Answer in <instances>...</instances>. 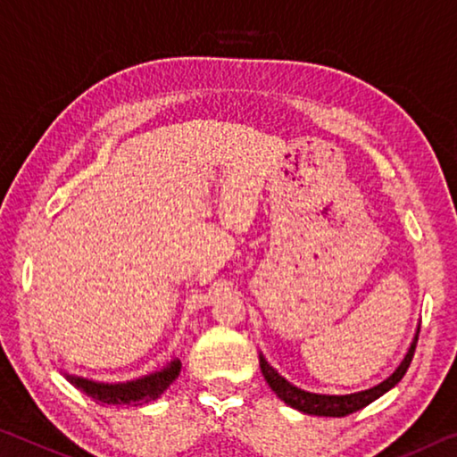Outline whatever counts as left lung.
Segmentation results:
<instances>
[{
	"label": "left lung",
	"mask_w": 457,
	"mask_h": 457,
	"mask_svg": "<svg viewBox=\"0 0 457 457\" xmlns=\"http://www.w3.org/2000/svg\"><path fill=\"white\" fill-rule=\"evenodd\" d=\"M417 339H419V325L407 353H404L401 364L395 368V372L388 374L385 380L378 382V385H374L366 390H358V393H350V395H320V393H309V390L295 386L287 378H282V376L274 370L270 364H268L262 353H260V370H262L268 386H270L280 401H285L288 407H293L301 412H307V415H317V417H345L368 407V404L374 403L376 398L386 395L390 388H395L398 382H401L404 372L409 370L412 356H415Z\"/></svg>",
	"instance_id": "left-lung-1"
}]
</instances>
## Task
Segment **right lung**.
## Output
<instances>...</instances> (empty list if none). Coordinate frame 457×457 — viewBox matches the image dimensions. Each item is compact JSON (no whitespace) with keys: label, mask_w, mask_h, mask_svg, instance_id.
<instances>
[{"label":"right lung","mask_w":457,"mask_h":457,"mask_svg":"<svg viewBox=\"0 0 457 457\" xmlns=\"http://www.w3.org/2000/svg\"><path fill=\"white\" fill-rule=\"evenodd\" d=\"M180 368H183L180 360L172 358L170 361H166V366L161 370L126 382H99L67 372H62V376L72 386L83 390L96 403L112 404V407H128V404H142L161 398V395L166 393V388L179 378Z\"/></svg>","instance_id":"right-lung-1"}]
</instances>
